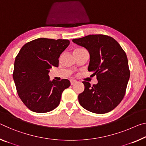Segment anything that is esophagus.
Wrapping results in <instances>:
<instances>
[{
	"label": "esophagus",
	"mask_w": 146,
	"mask_h": 146,
	"mask_svg": "<svg viewBox=\"0 0 146 146\" xmlns=\"http://www.w3.org/2000/svg\"><path fill=\"white\" fill-rule=\"evenodd\" d=\"M76 82H77V81H76L75 80H73V79L70 80V83H71V85H73V84H75V83H76Z\"/></svg>",
	"instance_id": "obj_1"
}]
</instances>
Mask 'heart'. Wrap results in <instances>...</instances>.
<instances>
[{"label":"heart","instance_id":"b5f03b06","mask_svg":"<svg viewBox=\"0 0 146 146\" xmlns=\"http://www.w3.org/2000/svg\"><path fill=\"white\" fill-rule=\"evenodd\" d=\"M83 50V48H77V49L75 50V52H78V51H80V50Z\"/></svg>","mask_w":146,"mask_h":146}]
</instances>
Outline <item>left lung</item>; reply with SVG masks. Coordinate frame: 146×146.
<instances>
[{
	"label": "left lung",
	"mask_w": 146,
	"mask_h": 146,
	"mask_svg": "<svg viewBox=\"0 0 146 146\" xmlns=\"http://www.w3.org/2000/svg\"><path fill=\"white\" fill-rule=\"evenodd\" d=\"M90 53L88 70L97 76L98 84L82 82L84 90L78 95L80 105L96 114L112 110L122 101L130 77L128 60L123 48L112 37L96 34L74 39Z\"/></svg>",
	"instance_id": "1"
}]
</instances>
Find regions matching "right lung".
Wrapping results in <instances>:
<instances>
[{
    "instance_id": "1",
    "label": "right lung",
    "mask_w": 146,
    "mask_h": 146,
    "mask_svg": "<svg viewBox=\"0 0 146 146\" xmlns=\"http://www.w3.org/2000/svg\"><path fill=\"white\" fill-rule=\"evenodd\" d=\"M68 40L38 38L23 46L15 58L13 78L23 103L34 112H50L59 105L68 79L50 80L49 69L58 67L59 57L68 47Z\"/></svg>"
}]
</instances>
